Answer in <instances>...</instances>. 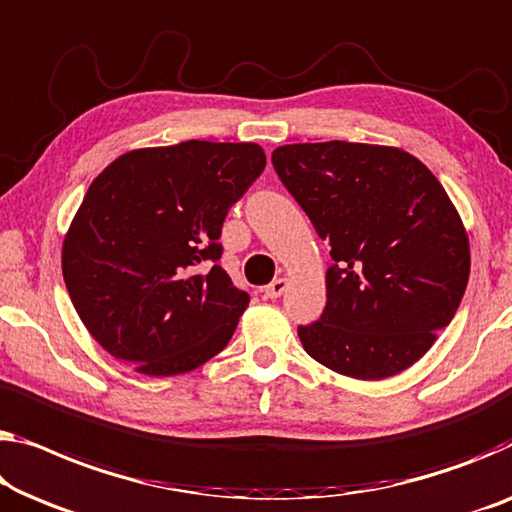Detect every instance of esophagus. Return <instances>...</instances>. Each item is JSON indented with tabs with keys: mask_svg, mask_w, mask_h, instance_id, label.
<instances>
[{
	"mask_svg": "<svg viewBox=\"0 0 512 512\" xmlns=\"http://www.w3.org/2000/svg\"><path fill=\"white\" fill-rule=\"evenodd\" d=\"M287 289V280L285 278H276L273 282H269V285H266L264 289H262V294H264V299H278V296L285 292Z\"/></svg>",
	"mask_w": 512,
	"mask_h": 512,
	"instance_id": "esophagus-1",
	"label": "esophagus"
}]
</instances>
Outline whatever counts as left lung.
Here are the masks:
<instances>
[{
	"label": "left lung",
	"instance_id": "left-lung-1",
	"mask_svg": "<svg viewBox=\"0 0 512 512\" xmlns=\"http://www.w3.org/2000/svg\"><path fill=\"white\" fill-rule=\"evenodd\" d=\"M278 177L331 246L326 308L299 326L315 361L354 379L414 365L451 324L469 282V239L421 160L361 142L285 144Z\"/></svg>",
	"mask_w": 512,
	"mask_h": 512
}]
</instances>
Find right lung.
Listing matches in <instances>:
<instances>
[{"mask_svg":"<svg viewBox=\"0 0 512 512\" xmlns=\"http://www.w3.org/2000/svg\"><path fill=\"white\" fill-rule=\"evenodd\" d=\"M253 142L188 140L119 156L61 250L68 296L105 352L149 377L223 352L250 296L220 266L227 211L264 172Z\"/></svg>","mask_w":512,"mask_h":512,"instance_id":"add662e5","label":"right lung"}]
</instances>
